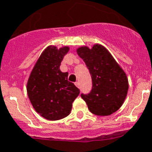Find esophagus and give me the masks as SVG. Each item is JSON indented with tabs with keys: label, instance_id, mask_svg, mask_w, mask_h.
<instances>
[{
	"label": "esophagus",
	"instance_id": "obj_1",
	"mask_svg": "<svg viewBox=\"0 0 152 152\" xmlns=\"http://www.w3.org/2000/svg\"><path fill=\"white\" fill-rule=\"evenodd\" d=\"M75 85H76L77 87H80V83L79 82H76L75 83Z\"/></svg>",
	"mask_w": 152,
	"mask_h": 152
}]
</instances>
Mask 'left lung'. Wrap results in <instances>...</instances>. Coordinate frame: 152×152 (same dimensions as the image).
Segmentation results:
<instances>
[{"label":"left lung","mask_w":152,"mask_h":152,"mask_svg":"<svg viewBox=\"0 0 152 152\" xmlns=\"http://www.w3.org/2000/svg\"><path fill=\"white\" fill-rule=\"evenodd\" d=\"M77 54L86 63L92 79V89L81 94L90 112L96 115H109L120 108L127 94L126 75L108 50L101 44L90 49L81 47Z\"/></svg>","instance_id":"obj_1"}]
</instances>
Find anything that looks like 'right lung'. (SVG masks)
Listing matches in <instances>:
<instances>
[{
  "instance_id": "right-lung-1",
  "label": "right lung",
  "mask_w": 152,
  "mask_h": 152,
  "mask_svg": "<svg viewBox=\"0 0 152 152\" xmlns=\"http://www.w3.org/2000/svg\"><path fill=\"white\" fill-rule=\"evenodd\" d=\"M69 47L49 46L42 52L27 82V94L37 112L48 120L66 117L80 90L68 81V72L60 70Z\"/></svg>"
}]
</instances>
